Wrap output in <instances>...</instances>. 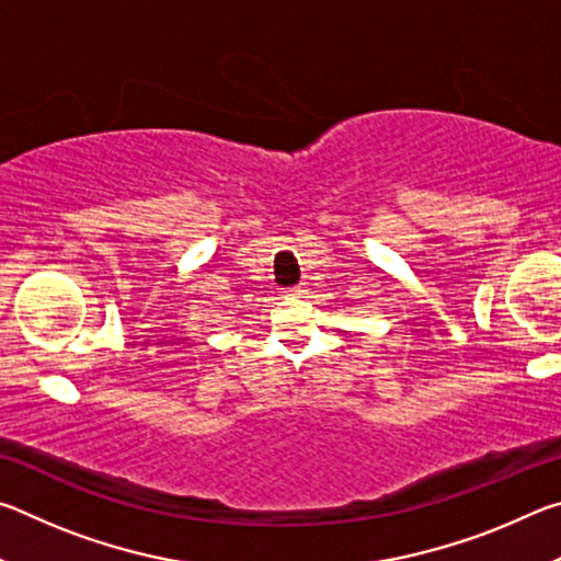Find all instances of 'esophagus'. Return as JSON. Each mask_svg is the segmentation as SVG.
Here are the masks:
<instances>
[{"label": "esophagus", "mask_w": 561, "mask_h": 561, "mask_svg": "<svg viewBox=\"0 0 561 561\" xmlns=\"http://www.w3.org/2000/svg\"><path fill=\"white\" fill-rule=\"evenodd\" d=\"M304 291H307L304 287H291V289H289V294H304Z\"/></svg>", "instance_id": "esophagus-1"}]
</instances>
